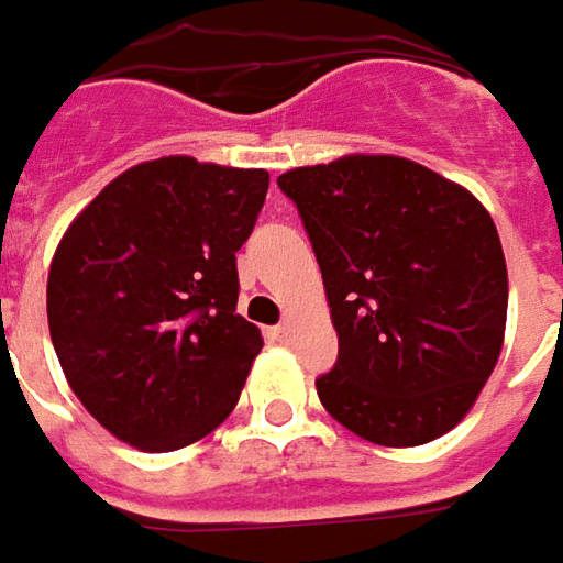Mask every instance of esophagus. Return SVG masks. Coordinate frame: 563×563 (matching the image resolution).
Returning a JSON list of instances; mask_svg holds the SVG:
<instances>
[{
	"label": "esophagus",
	"instance_id": "1",
	"mask_svg": "<svg viewBox=\"0 0 563 563\" xmlns=\"http://www.w3.org/2000/svg\"><path fill=\"white\" fill-rule=\"evenodd\" d=\"M274 339H277V342H289V339H292V323H280V327H274Z\"/></svg>",
	"mask_w": 563,
	"mask_h": 563
}]
</instances>
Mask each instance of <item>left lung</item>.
Instances as JSON below:
<instances>
[{
  "mask_svg": "<svg viewBox=\"0 0 563 563\" xmlns=\"http://www.w3.org/2000/svg\"><path fill=\"white\" fill-rule=\"evenodd\" d=\"M323 274L339 361L317 378L335 422L419 446L472 410L503 351L508 274L490 212L404 156L283 172Z\"/></svg>",
  "mask_w": 563,
  "mask_h": 563,
  "instance_id": "obj_1",
  "label": "left lung"
}]
</instances>
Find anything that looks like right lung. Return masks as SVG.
Returning a JSON list of instances; mask_svg holds the SVG:
<instances>
[{"mask_svg":"<svg viewBox=\"0 0 563 563\" xmlns=\"http://www.w3.org/2000/svg\"><path fill=\"white\" fill-rule=\"evenodd\" d=\"M267 172L163 156L73 218L48 267V332L73 394L147 453L216 431L240 400L262 332L236 313V255Z\"/></svg>","mask_w":563,"mask_h":563,"instance_id":"add662e5","label":"right lung"}]
</instances>
